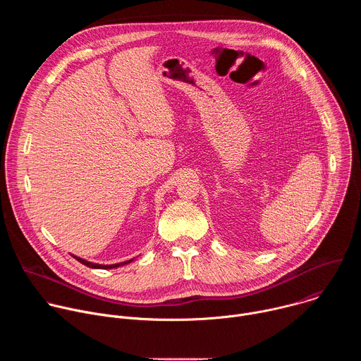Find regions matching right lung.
<instances>
[{"label": "right lung", "mask_w": 361, "mask_h": 361, "mask_svg": "<svg viewBox=\"0 0 361 361\" xmlns=\"http://www.w3.org/2000/svg\"><path fill=\"white\" fill-rule=\"evenodd\" d=\"M75 260H78L81 264L90 267V269H101V270H109V269H117V267H121V266H126V264H130L131 262H134V259L131 260H127V262H123V263H117V264H97V263H91V262H87L84 259H81V257H77L74 254H71Z\"/></svg>", "instance_id": "add662e5"}]
</instances>
